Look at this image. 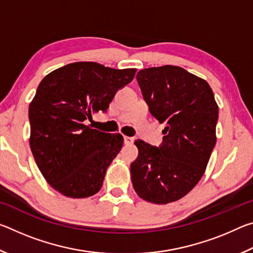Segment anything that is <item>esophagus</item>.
<instances>
[{"mask_svg": "<svg viewBox=\"0 0 253 253\" xmlns=\"http://www.w3.org/2000/svg\"><path fill=\"white\" fill-rule=\"evenodd\" d=\"M124 143H125L126 145H130V144L134 143V138H132V137L125 136V137H124Z\"/></svg>", "mask_w": 253, "mask_h": 253, "instance_id": "esophagus-1", "label": "esophagus"}]
</instances>
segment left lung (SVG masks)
<instances>
[{
    "label": "left lung",
    "instance_id": "obj_1",
    "mask_svg": "<svg viewBox=\"0 0 253 253\" xmlns=\"http://www.w3.org/2000/svg\"><path fill=\"white\" fill-rule=\"evenodd\" d=\"M149 113L165 124L163 142L135 140L131 182L139 198L168 204L185 196L203 176L215 146L219 108L207 81L176 66L140 70L136 76Z\"/></svg>",
    "mask_w": 253,
    "mask_h": 253
}]
</instances>
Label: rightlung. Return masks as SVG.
Listing matches in <instances>:
<instances>
[{"instance_id":"obj_1","label":"right lung","mask_w":253,"mask_h":253,"mask_svg":"<svg viewBox=\"0 0 253 253\" xmlns=\"http://www.w3.org/2000/svg\"><path fill=\"white\" fill-rule=\"evenodd\" d=\"M135 72L75 62L42 79L29 107L30 147L40 172L59 193L81 199L101 188L124 138L85 124L92 121L93 113H106Z\"/></svg>"}]
</instances>
